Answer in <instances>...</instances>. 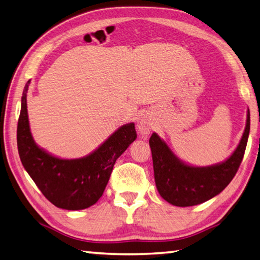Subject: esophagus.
I'll use <instances>...</instances> for the list:
<instances>
[{
    "label": "esophagus",
    "mask_w": 260,
    "mask_h": 260,
    "mask_svg": "<svg viewBox=\"0 0 260 260\" xmlns=\"http://www.w3.org/2000/svg\"><path fill=\"white\" fill-rule=\"evenodd\" d=\"M137 129H139V132H140L142 135L145 136L147 134H150V132L152 129V125H151V123L147 119L142 118L139 121V124H137Z\"/></svg>",
    "instance_id": "obj_1"
}]
</instances>
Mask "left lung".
<instances>
[{"instance_id":"8db88e82","label":"left lung","mask_w":260,"mask_h":260,"mask_svg":"<svg viewBox=\"0 0 260 260\" xmlns=\"http://www.w3.org/2000/svg\"><path fill=\"white\" fill-rule=\"evenodd\" d=\"M250 131L248 110L244 135L238 147L227 161L207 168H194L182 163L157 134L150 139L154 178L157 191L165 201L176 207H191L219 194L238 171L246 151Z\"/></svg>"}]
</instances>
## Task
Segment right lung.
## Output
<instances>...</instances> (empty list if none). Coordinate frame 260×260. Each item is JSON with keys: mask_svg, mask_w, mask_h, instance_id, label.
<instances>
[{"mask_svg": "<svg viewBox=\"0 0 260 260\" xmlns=\"http://www.w3.org/2000/svg\"><path fill=\"white\" fill-rule=\"evenodd\" d=\"M26 82L21 103L16 141L21 162L49 201L66 210H81L103 196L114 164L136 140L133 123L121 126L90 155L77 159L54 157L36 145L26 110Z\"/></svg>", "mask_w": 260, "mask_h": 260, "instance_id": "add662e5", "label": "right lung"}]
</instances>
